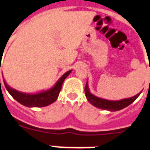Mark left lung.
Listing matches in <instances>:
<instances>
[{
    "label": "left lung",
    "instance_id": "8db88e82",
    "mask_svg": "<svg viewBox=\"0 0 150 150\" xmlns=\"http://www.w3.org/2000/svg\"><path fill=\"white\" fill-rule=\"evenodd\" d=\"M141 93L142 92L131 98H124V99H121V100H107V99L101 98L92 95L90 92L89 87H88V82H86V86H85V95H86L87 100L89 101V103L97 108L105 110H110V111H117V110H120L126 106H128L129 105H130L132 103H134V101L137 99V98L140 95Z\"/></svg>",
    "mask_w": 150,
    "mask_h": 150
}]
</instances>
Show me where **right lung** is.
<instances>
[{"mask_svg":"<svg viewBox=\"0 0 150 150\" xmlns=\"http://www.w3.org/2000/svg\"><path fill=\"white\" fill-rule=\"evenodd\" d=\"M71 72V70L64 73V75L59 78V79L56 82V83L52 87H51L50 89L38 92V93H35V94H28V93L18 91L13 89L11 86H8L6 83L4 78H3V81H4L5 88L7 89L8 93L18 103L24 105V106H28V107H43V106H48L50 104H52L57 99L64 79L70 75Z\"/></svg>","mask_w":150,"mask_h":150,"instance_id":"1","label":"right lung"}]
</instances>
